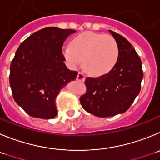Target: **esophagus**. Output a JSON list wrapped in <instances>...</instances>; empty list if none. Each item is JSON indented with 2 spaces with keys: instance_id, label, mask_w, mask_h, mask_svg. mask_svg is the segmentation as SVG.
Wrapping results in <instances>:
<instances>
[{
  "instance_id": "esophagus-1",
  "label": "esophagus",
  "mask_w": 160,
  "mask_h": 160,
  "mask_svg": "<svg viewBox=\"0 0 160 160\" xmlns=\"http://www.w3.org/2000/svg\"><path fill=\"white\" fill-rule=\"evenodd\" d=\"M77 79L78 80H80V81H84V80H85V77H84V75H83V73L79 72L78 75H77Z\"/></svg>"
}]
</instances>
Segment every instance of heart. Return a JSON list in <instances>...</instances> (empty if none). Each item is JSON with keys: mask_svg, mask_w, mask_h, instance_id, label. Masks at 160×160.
<instances>
[{"mask_svg": "<svg viewBox=\"0 0 160 160\" xmlns=\"http://www.w3.org/2000/svg\"><path fill=\"white\" fill-rule=\"evenodd\" d=\"M63 57L72 68L81 63L83 69L93 77L107 74L116 66L119 46L111 35L86 32L75 37L71 45L64 46Z\"/></svg>", "mask_w": 160, "mask_h": 160, "instance_id": "b5f03b06", "label": "heart"}]
</instances>
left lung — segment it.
I'll return each mask as SVG.
<instances>
[{
  "label": "left lung",
  "instance_id": "obj_1",
  "mask_svg": "<svg viewBox=\"0 0 160 160\" xmlns=\"http://www.w3.org/2000/svg\"><path fill=\"white\" fill-rule=\"evenodd\" d=\"M119 46L116 66L100 77H87V92L80 103L88 112L98 117L121 114L130 108L140 92L143 72L142 62L133 46L123 36L109 30Z\"/></svg>",
  "mask_w": 160,
  "mask_h": 160
}]
</instances>
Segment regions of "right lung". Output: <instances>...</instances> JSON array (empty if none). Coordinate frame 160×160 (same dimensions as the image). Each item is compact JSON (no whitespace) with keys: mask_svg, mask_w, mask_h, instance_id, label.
I'll return each instance as SVG.
<instances>
[{"mask_svg":"<svg viewBox=\"0 0 160 160\" xmlns=\"http://www.w3.org/2000/svg\"><path fill=\"white\" fill-rule=\"evenodd\" d=\"M77 31L48 27L20 44L10 65L9 83L16 103L35 118L53 119L60 89L77 78L66 67L62 46Z\"/></svg>","mask_w":160,"mask_h":160,"instance_id":"right-lung-1","label":"right lung"}]
</instances>
